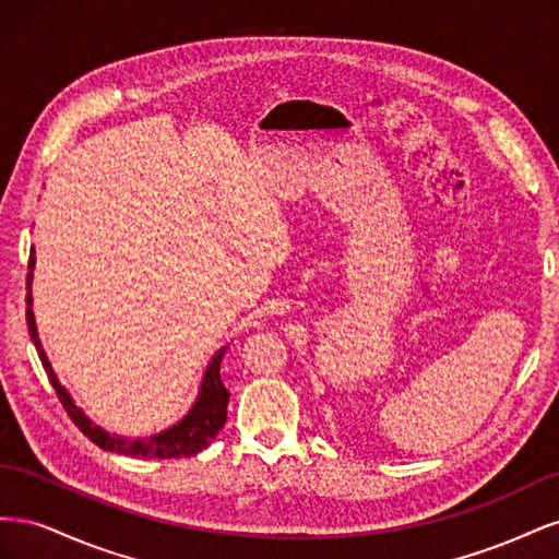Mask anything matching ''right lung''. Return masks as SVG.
Segmentation results:
<instances>
[{"label": "right lung", "instance_id": "1", "mask_svg": "<svg viewBox=\"0 0 559 559\" xmlns=\"http://www.w3.org/2000/svg\"><path fill=\"white\" fill-rule=\"evenodd\" d=\"M27 331L32 343L37 347V354L41 359V366L46 370V376L53 384L56 394L60 399V403L64 405L67 415L72 417L74 425L86 433L95 445H99L107 452H116V454H130V456H144V460H173V456H191L198 454L200 450H205L216 433L224 429L226 425V408H228V389L222 382V373H218V368H222V359L226 354V347L216 349L214 357L210 359L205 373H202L200 380V389H198V399L193 401V405L189 408L177 425L163 429L160 433H151L146 438H126V436H118V433H109L103 427H97L95 421L83 413L79 405L74 403L72 394L67 392V389L60 384L58 376L53 366H50L46 352L41 347L39 341V331H37V321H35V312H32V280H35V249L29 253V263H27Z\"/></svg>", "mask_w": 559, "mask_h": 559}]
</instances>
